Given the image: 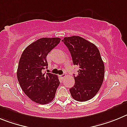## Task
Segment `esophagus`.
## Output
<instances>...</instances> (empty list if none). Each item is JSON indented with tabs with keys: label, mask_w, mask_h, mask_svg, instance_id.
Returning <instances> with one entry per match:
<instances>
[{
	"label": "esophagus",
	"mask_w": 127,
	"mask_h": 127,
	"mask_svg": "<svg viewBox=\"0 0 127 127\" xmlns=\"http://www.w3.org/2000/svg\"><path fill=\"white\" fill-rule=\"evenodd\" d=\"M66 74H63V75H61L60 76H61V78H62V79H63V78H64L66 77Z\"/></svg>",
	"instance_id": "esophagus-1"
}]
</instances>
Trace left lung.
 <instances>
[{
    "instance_id": "left-lung-1",
    "label": "left lung",
    "mask_w": 127,
    "mask_h": 127,
    "mask_svg": "<svg viewBox=\"0 0 127 127\" xmlns=\"http://www.w3.org/2000/svg\"><path fill=\"white\" fill-rule=\"evenodd\" d=\"M63 42L71 53L74 65L79 66L75 85L69 89L72 97L87 101L97 94L104 76V64L95 45L79 36L64 37Z\"/></svg>"
}]
</instances>
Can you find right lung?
I'll return each mask as SVG.
<instances>
[{
	"mask_svg": "<svg viewBox=\"0 0 127 127\" xmlns=\"http://www.w3.org/2000/svg\"><path fill=\"white\" fill-rule=\"evenodd\" d=\"M61 41L60 38H42L28 45L23 52L17 70L20 87L27 96L40 104L49 103L59 85L57 75L42 70L47 68V56Z\"/></svg>",
	"mask_w": 127,
	"mask_h": 127,
	"instance_id": "add662e5",
	"label": "right lung"
}]
</instances>
